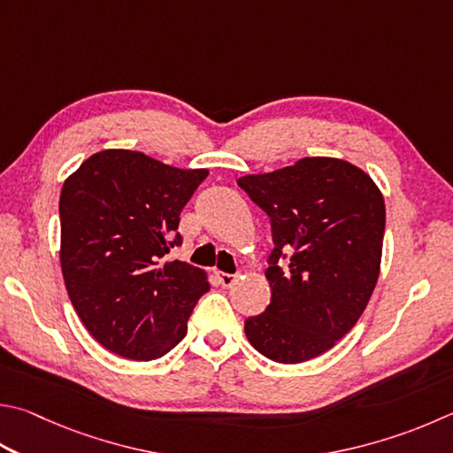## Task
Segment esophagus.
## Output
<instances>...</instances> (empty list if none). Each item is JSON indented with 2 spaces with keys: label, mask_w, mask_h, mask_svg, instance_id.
Returning <instances> with one entry per match:
<instances>
[{
  "label": "esophagus",
  "mask_w": 453,
  "mask_h": 453,
  "mask_svg": "<svg viewBox=\"0 0 453 453\" xmlns=\"http://www.w3.org/2000/svg\"><path fill=\"white\" fill-rule=\"evenodd\" d=\"M218 279H219L221 287H232L235 283L237 275L235 273H218Z\"/></svg>",
  "instance_id": "1"
}]
</instances>
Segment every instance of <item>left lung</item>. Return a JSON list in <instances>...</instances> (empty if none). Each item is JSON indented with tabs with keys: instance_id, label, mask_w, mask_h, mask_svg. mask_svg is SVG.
I'll list each match as a JSON object with an SVG mask.
<instances>
[{
	"instance_id": "8db88e82",
	"label": "left lung",
	"mask_w": 453,
	"mask_h": 453,
	"mask_svg": "<svg viewBox=\"0 0 453 453\" xmlns=\"http://www.w3.org/2000/svg\"><path fill=\"white\" fill-rule=\"evenodd\" d=\"M271 218V303L245 320L263 357L297 365L323 355L363 315L380 273L386 208L363 170L336 158L237 180Z\"/></svg>"
}]
</instances>
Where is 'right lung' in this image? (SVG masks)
I'll return each instance as SVG.
<instances>
[{
  "mask_svg": "<svg viewBox=\"0 0 453 453\" xmlns=\"http://www.w3.org/2000/svg\"><path fill=\"white\" fill-rule=\"evenodd\" d=\"M208 170L166 166L142 152L103 150L81 164L59 200L69 299L104 349L154 360L184 339L205 273L164 261L182 245L180 211Z\"/></svg>",
  "mask_w": 453,
  "mask_h": 453,
  "instance_id": "1",
  "label": "right lung"
}]
</instances>
